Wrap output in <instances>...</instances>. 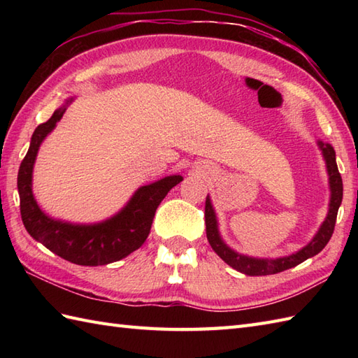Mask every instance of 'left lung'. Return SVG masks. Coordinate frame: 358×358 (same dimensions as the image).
I'll return each mask as SVG.
<instances>
[{"instance_id": "obj_1", "label": "left lung", "mask_w": 358, "mask_h": 358, "mask_svg": "<svg viewBox=\"0 0 358 358\" xmlns=\"http://www.w3.org/2000/svg\"><path fill=\"white\" fill-rule=\"evenodd\" d=\"M318 148L322 149L324 162H326V169L329 173V187H331V201H329V212L328 217L320 226V229L315 234V237L310 240L309 245H306L299 252L292 255L275 258V260H271V258H252L248 255H241L235 252L220 237L218 232V223L214 208H212V203L209 195L206 196V206H204V222H206V237L212 249L215 250L217 255L222 258L224 263H227L231 268L237 269L241 273H246V275H271V273H278L286 269H291L294 266L303 263L308 258L317 255L323 248L328 245L334 234V227H336V220H337V212L341 204V199H343V181H341V175L338 172L337 162H336V150L328 143L318 141Z\"/></svg>"}]
</instances>
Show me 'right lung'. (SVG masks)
<instances>
[{"label":"right lung","mask_w":358,"mask_h":358,"mask_svg":"<svg viewBox=\"0 0 358 358\" xmlns=\"http://www.w3.org/2000/svg\"><path fill=\"white\" fill-rule=\"evenodd\" d=\"M71 101L72 98L53 112L45 123L38 126L30 140L29 150L18 171L21 218L30 237L53 254L80 266H103L127 257L146 241L159 203L183 177L171 175L141 186L117 215L96 224H72L45 215L34 199V163L40 144L62 120L66 106Z\"/></svg>","instance_id":"obj_1"}]
</instances>
